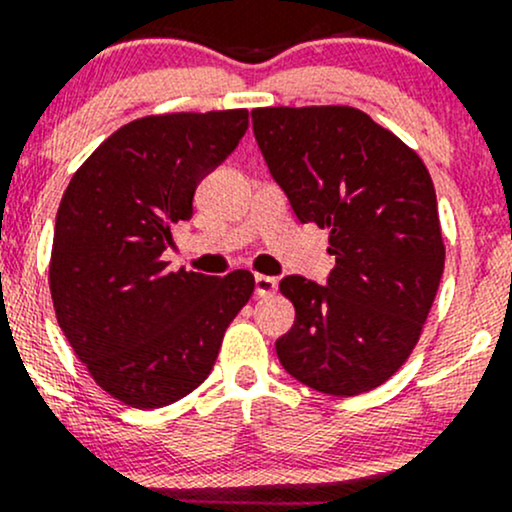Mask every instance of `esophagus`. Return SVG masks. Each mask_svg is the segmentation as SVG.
Returning a JSON list of instances; mask_svg holds the SVG:
<instances>
[{
	"instance_id": "34e87169",
	"label": "esophagus",
	"mask_w": 512,
	"mask_h": 512,
	"mask_svg": "<svg viewBox=\"0 0 512 512\" xmlns=\"http://www.w3.org/2000/svg\"><path fill=\"white\" fill-rule=\"evenodd\" d=\"M254 283H256L258 298H266V295H273L278 290V280L271 276H256Z\"/></svg>"
}]
</instances>
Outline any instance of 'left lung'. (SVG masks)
Returning <instances> with one entry per match:
<instances>
[{"mask_svg":"<svg viewBox=\"0 0 512 512\" xmlns=\"http://www.w3.org/2000/svg\"><path fill=\"white\" fill-rule=\"evenodd\" d=\"M273 180L302 224L329 229L324 285L285 276L295 324L276 342L285 371L327 395L386 383L415 349L444 271L425 163L354 107L251 112Z\"/></svg>","mask_w":512,"mask_h":512,"instance_id":"8db88e82","label":"left lung"}]
</instances>
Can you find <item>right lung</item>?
Returning a JSON list of instances; mask_svg holds the SVG:
<instances>
[{
    "instance_id": "obj_1",
    "label": "right lung",
    "mask_w": 512,
    "mask_h": 512,
    "mask_svg": "<svg viewBox=\"0 0 512 512\" xmlns=\"http://www.w3.org/2000/svg\"><path fill=\"white\" fill-rule=\"evenodd\" d=\"M246 109L144 117L114 131L60 200L51 254L56 317L97 386L153 410L192 393L217 361L224 329L254 276L168 271L170 224L239 146Z\"/></svg>"
}]
</instances>
